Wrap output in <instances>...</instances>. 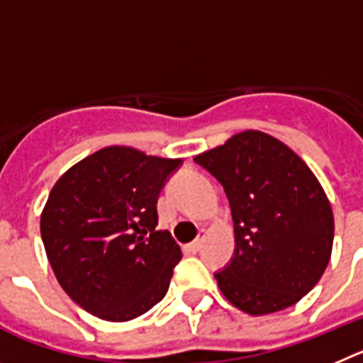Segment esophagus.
<instances>
[{
	"label": "esophagus",
	"mask_w": 363,
	"mask_h": 363,
	"mask_svg": "<svg viewBox=\"0 0 363 363\" xmlns=\"http://www.w3.org/2000/svg\"><path fill=\"white\" fill-rule=\"evenodd\" d=\"M204 238H206V231H201V233H199V237L195 238L194 242L188 244V250L191 251V253H197V251L202 247V244H204Z\"/></svg>",
	"instance_id": "obj_1"
}]
</instances>
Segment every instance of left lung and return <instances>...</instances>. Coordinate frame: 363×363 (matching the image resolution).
Here are the masks:
<instances>
[{
	"mask_svg": "<svg viewBox=\"0 0 363 363\" xmlns=\"http://www.w3.org/2000/svg\"><path fill=\"white\" fill-rule=\"evenodd\" d=\"M224 188L235 251L215 273L228 300L250 315L282 311L308 295L331 257L335 220L308 164L275 137L237 133L194 159Z\"/></svg>",
	"mask_w": 363,
	"mask_h": 363,
	"instance_id": "obj_1",
	"label": "left lung"
}]
</instances>
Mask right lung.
<instances>
[{
	"label": "right lung",
	"mask_w": 363,
	"mask_h": 363,
	"mask_svg": "<svg viewBox=\"0 0 363 363\" xmlns=\"http://www.w3.org/2000/svg\"><path fill=\"white\" fill-rule=\"evenodd\" d=\"M181 159L110 146L61 175L41 215L57 282L84 311L126 322L164 298L181 247L155 230L157 199Z\"/></svg>",
	"instance_id": "1"
}]
</instances>
